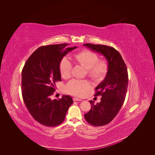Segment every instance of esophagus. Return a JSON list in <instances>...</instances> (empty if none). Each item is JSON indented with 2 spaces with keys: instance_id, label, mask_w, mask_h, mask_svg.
Wrapping results in <instances>:
<instances>
[{
  "instance_id": "1",
  "label": "esophagus",
  "mask_w": 155,
  "mask_h": 155,
  "mask_svg": "<svg viewBox=\"0 0 155 155\" xmlns=\"http://www.w3.org/2000/svg\"><path fill=\"white\" fill-rule=\"evenodd\" d=\"M73 101H82V99H81V98H77V97H74V98H73Z\"/></svg>"
}]
</instances>
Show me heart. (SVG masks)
Here are the masks:
<instances>
[{"mask_svg": "<svg viewBox=\"0 0 155 155\" xmlns=\"http://www.w3.org/2000/svg\"><path fill=\"white\" fill-rule=\"evenodd\" d=\"M74 60L87 68L88 77L94 81L103 80L106 76L108 64L105 60H99L98 55L89 50L82 51L74 55ZM72 62L68 57H64L59 64V71L64 78L70 77L72 70ZM91 84L87 80L72 79L66 85L67 93L75 96H83L90 88Z\"/></svg>", "mask_w": 155, "mask_h": 155, "instance_id": "heart-1", "label": "heart"}]
</instances>
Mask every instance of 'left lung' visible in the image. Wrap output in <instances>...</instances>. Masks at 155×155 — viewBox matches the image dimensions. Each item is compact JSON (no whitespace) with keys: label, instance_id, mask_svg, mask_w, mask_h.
I'll list each match as a JSON object with an SVG mask.
<instances>
[{"label":"left lung","instance_id":"obj_1","mask_svg":"<svg viewBox=\"0 0 155 155\" xmlns=\"http://www.w3.org/2000/svg\"><path fill=\"white\" fill-rule=\"evenodd\" d=\"M84 46L103 54L108 61L106 77L95 88L94 96H101V101L95 105L94 101H90L92 107L84 114L85 120L90 124L103 126L117 116L123 104L128 83L127 66L120 54L113 47L90 43Z\"/></svg>","mask_w":155,"mask_h":155}]
</instances>
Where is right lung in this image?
<instances>
[{"mask_svg":"<svg viewBox=\"0 0 155 155\" xmlns=\"http://www.w3.org/2000/svg\"><path fill=\"white\" fill-rule=\"evenodd\" d=\"M68 45L39 47L27 59L22 71L21 91L24 103L35 120L47 127L61 124L73 103L68 95H63L58 100L51 99L55 91L56 82L61 81V61L68 52L77 48Z\"/></svg>","mask_w":155,"mask_h":155,"instance_id":"1","label":"right lung"}]
</instances>
